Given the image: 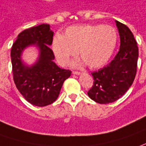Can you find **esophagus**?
<instances>
[{
  "instance_id": "obj_1",
  "label": "esophagus",
  "mask_w": 146,
  "mask_h": 146,
  "mask_svg": "<svg viewBox=\"0 0 146 146\" xmlns=\"http://www.w3.org/2000/svg\"><path fill=\"white\" fill-rule=\"evenodd\" d=\"M73 74H75V75H80L81 74V72H79V71H73Z\"/></svg>"
}]
</instances>
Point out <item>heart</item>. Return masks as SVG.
I'll use <instances>...</instances> for the list:
<instances>
[{
  "label": "heart",
  "mask_w": 146,
  "mask_h": 146,
  "mask_svg": "<svg viewBox=\"0 0 146 146\" xmlns=\"http://www.w3.org/2000/svg\"><path fill=\"white\" fill-rule=\"evenodd\" d=\"M117 40V33L110 25H83L68 28L63 36H55L52 49L60 65H66L78 50L86 65L96 69L110 59Z\"/></svg>",
  "instance_id": "b5f03b06"
}]
</instances>
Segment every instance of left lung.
Returning a JSON list of instances; mask_svg holds the SVG:
<instances>
[{"mask_svg": "<svg viewBox=\"0 0 146 146\" xmlns=\"http://www.w3.org/2000/svg\"><path fill=\"white\" fill-rule=\"evenodd\" d=\"M121 40L120 49L110 64L91 73L94 84L88 95L99 104H109L118 100L127 92L135 79L138 47L130 29L116 21Z\"/></svg>", "mask_w": 146, "mask_h": 146, "instance_id": "1", "label": "left lung"}]
</instances>
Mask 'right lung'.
Here are the masks:
<instances>
[{"label":"right lung","mask_w":146,"mask_h":146,"mask_svg":"<svg viewBox=\"0 0 146 146\" xmlns=\"http://www.w3.org/2000/svg\"><path fill=\"white\" fill-rule=\"evenodd\" d=\"M53 32L49 25L41 24L22 31L12 48L11 60L16 87L25 100L36 106H46L56 100L64 81L72 71L59 68L49 45L52 43ZM36 44L40 48V58L34 66L28 67L22 63L20 54L25 47Z\"/></svg>","instance_id":"add662e5"}]
</instances>
